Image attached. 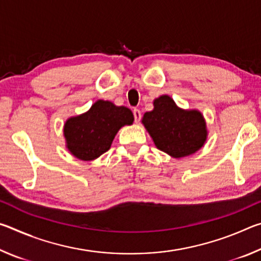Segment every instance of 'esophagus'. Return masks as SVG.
<instances>
[{
  "label": "esophagus",
  "instance_id": "1",
  "mask_svg": "<svg viewBox=\"0 0 261 261\" xmlns=\"http://www.w3.org/2000/svg\"><path fill=\"white\" fill-rule=\"evenodd\" d=\"M134 116H135V122L139 123L140 118H141V114L139 109H134Z\"/></svg>",
  "mask_w": 261,
  "mask_h": 261
}]
</instances>
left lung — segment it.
<instances>
[{"label": "left lung", "instance_id": "left-lung-1", "mask_svg": "<svg viewBox=\"0 0 261 261\" xmlns=\"http://www.w3.org/2000/svg\"><path fill=\"white\" fill-rule=\"evenodd\" d=\"M154 109L144 114L145 129L160 151L179 159L196 153L207 139L206 122L199 110H185L169 95L153 101Z\"/></svg>", "mask_w": 261, "mask_h": 261}]
</instances>
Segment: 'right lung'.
<instances>
[{"label":"right lung","instance_id":"1","mask_svg":"<svg viewBox=\"0 0 261 261\" xmlns=\"http://www.w3.org/2000/svg\"><path fill=\"white\" fill-rule=\"evenodd\" d=\"M134 120L129 108L98 100L86 113L65 122L63 132L67 148L79 160H94L110 148L118 130L131 125Z\"/></svg>","mask_w":261,"mask_h":261}]
</instances>
